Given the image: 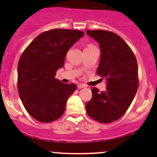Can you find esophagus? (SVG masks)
Returning a JSON list of instances; mask_svg holds the SVG:
<instances>
[{
	"label": "esophagus",
	"instance_id": "esophagus-1",
	"mask_svg": "<svg viewBox=\"0 0 157 157\" xmlns=\"http://www.w3.org/2000/svg\"><path fill=\"white\" fill-rule=\"evenodd\" d=\"M77 87H78L79 89L85 88V87H86V85H84V84H81V83H80V84H78V85H77Z\"/></svg>",
	"mask_w": 157,
	"mask_h": 157
}]
</instances>
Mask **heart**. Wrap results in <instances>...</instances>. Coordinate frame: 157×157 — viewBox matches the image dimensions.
<instances>
[{
	"instance_id": "1",
	"label": "heart",
	"mask_w": 157,
	"mask_h": 157,
	"mask_svg": "<svg viewBox=\"0 0 157 157\" xmlns=\"http://www.w3.org/2000/svg\"><path fill=\"white\" fill-rule=\"evenodd\" d=\"M91 46H93V45H88L87 47H86V48H88V47H91Z\"/></svg>"
}]
</instances>
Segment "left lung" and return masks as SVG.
Listing matches in <instances>:
<instances>
[{
  "label": "left lung",
  "mask_w": 157,
  "mask_h": 157,
  "mask_svg": "<svg viewBox=\"0 0 157 157\" xmlns=\"http://www.w3.org/2000/svg\"><path fill=\"white\" fill-rule=\"evenodd\" d=\"M99 43L101 58L97 75L107 80L106 90L92 88L86 104L88 115L101 123L113 122L127 112L139 86L137 62L131 48L118 35L107 30H86Z\"/></svg>",
  "instance_id": "1"
}]
</instances>
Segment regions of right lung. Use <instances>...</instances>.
I'll return each mask as SVG.
<instances>
[{
  "label": "right lung",
  "instance_id": "obj_1",
  "mask_svg": "<svg viewBox=\"0 0 157 157\" xmlns=\"http://www.w3.org/2000/svg\"><path fill=\"white\" fill-rule=\"evenodd\" d=\"M83 34L76 29L43 32L22 53L17 67L19 96L28 113L37 121L52 122L64 114L77 85L65 84L55 77L64 66L67 51Z\"/></svg>",
  "mask_w": 157,
  "mask_h": 157
}]
</instances>
